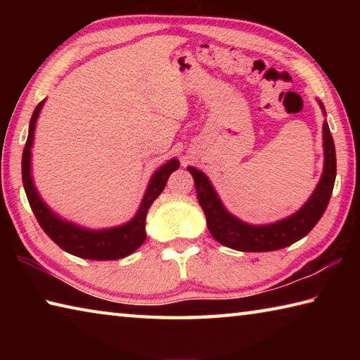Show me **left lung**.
<instances>
[{
  "mask_svg": "<svg viewBox=\"0 0 360 360\" xmlns=\"http://www.w3.org/2000/svg\"><path fill=\"white\" fill-rule=\"evenodd\" d=\"M319 106L322 114L326 115L324 105L321 101ZM322 146H324V172L311 197L294 214L271 224H248L231 214L221 202L208 176L195 167H187L193 176L198 203L205 212L212 238L235 251L266 252L290 246L292 243L307 236L324 214L330 202L335 176H337V155H335V144L327 120L322 125Z\"/></svg>",
  "mask_w": 360,
  "mask_h": 360,
  "instance_id": "left-lung-1",
  "label": "left lung"
}]
</instances>
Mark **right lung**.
<instances>
[{"instance_id": "add662e5", "label": "right lung", "mask_w": 360, "mask_h": 360, "mask_svg": "<svg viewBox=\"0 0 360 360\" xmlns=\"http://www.w3.org/2000/svg\"><path fill=\"white\" fill-rule=\"evenodd\" d=\"M44 103L46 100H42L33 111L32 120H30L27 144L22 155V181L36 219H38L39 225L49 238L62 248L63 251L76 255V257L89 260H117L127 257V255L135 252L146 241V216H148V211L150 205L154 203V200L165 188L169 174L179 168V160L172 158V160H168L160 168L155 169V173L150 176V181L136 214L129 222L117 225V227L94 230L66 221L62 216H58L56 211L49 208L47 203L41 198L32 176V148L34 129Z\"/></svg>"}]
</instances>
